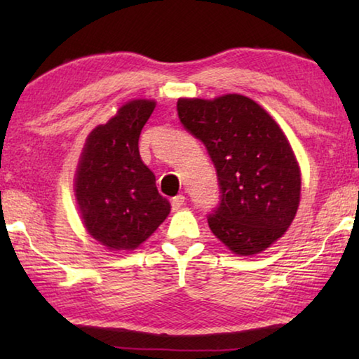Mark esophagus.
<instances>
[{
  "label": "esophagus",
  "mask_w": 359,
  "mask_h": 359,
  "mask_svg": "<svg viewBox=\"0 0 359 359\" xmlns=\"http://www.w3.org/2000/svg\"><path fill=\"white\" fill-rule=\"evenodd\" d=\"M184 204H185V196H184V194H177V196H174V198L171 199L172 210H179Z\"/></svg>",
  "instance_id": "esophagus-1"
}]
</instances>
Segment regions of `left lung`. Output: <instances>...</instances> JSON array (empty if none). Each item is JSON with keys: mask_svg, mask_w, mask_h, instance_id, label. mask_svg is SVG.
Wrapping results in <instances>:
<instances>
[{"mask_svg": "<svg viewBox=\"0 0 359 359\" xmlns=\"http://www.w3.org/2000/svg\"><path fill=\"white\" fill-rule=\"evenodd\" d=\"M184 128L208 149L220 204L208 222L231 252L250 257L282 238L301 199V171L280 126L253 100L180 98Z\"/></svg>", "mask_w": 359, "mask_h": 359, "instance_id": "left-lung-1", "label": "left lung"}]
</instances>
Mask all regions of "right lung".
<instances>
[{
    "label": "right lung",
    "mask_w": 359,
    "mask_h": 359,
    "mask_svg": "<svg viewBox=\"0 0 359 359\" xmlns=\"http://www.w3.org/2000/svg\"><path fill=\"white\" fill-rule=\"evenodd\" d=\"M156 106L133 100L85 142L76 199L85 228L109 250H135L166 220L171 204L139 155V136Z\"/></svg>",
    "instance_id": "right-lung-1"
}]
</instances>
